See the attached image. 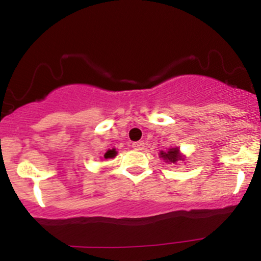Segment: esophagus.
Wrapping results in <instances>:
<instances>
[{"instance_id":"esophagus-1","label":"esophagus","mask_w":261,"mask_h":261,"mask_svg":"<svg viewBox=\"0 0 261 261\" xmlns=\"http://www.w3.org/2000/svg\"><path fill=\"white\" fill-rule=\"evenodd\" d=\"M133 147L134 149H136V151H141V149H143V147H145V143H143L142 141H137V142L133 143Z\"/></svg>"}]
</instances>
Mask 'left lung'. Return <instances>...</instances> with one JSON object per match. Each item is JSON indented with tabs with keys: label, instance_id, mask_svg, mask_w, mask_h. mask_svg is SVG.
<instances>
[{
	"label": "left lung",
	"instance_id": "1",
	"mask_svg": "<svg viewBox=\"0 0 261 261\" xmlns=\"http://www.w3.org/2000/svg\"><path fill=\"white\" fill-rule=\"evenodd\" d=\"M160 157L168 164H175L179 161H184L185 155L181 153L179 147H170L167 151H161Z\"/></svg>",
	"mask_w": 261,
	"mask_h": 261
}]
</instances>
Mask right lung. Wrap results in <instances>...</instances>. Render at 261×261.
Listing matches in <instances>:
<instances>
[{
    "mask_svg": "<svg viewBox=\"0 0 261 261\" xmlns=\"http://www.w3.org/2000/svg\"><path fill=\"white\" fill-rule=\"evenodd\" d=\"M116 154H118V152H116L115 148L108 149L106 153H104V158H106V160H108V158H114Z\"/></svg>",
    "mask_w": 261,
    "mask_h": 261,
    "instance_id": "1",
    "label": "right lung"
}]
</instances>
